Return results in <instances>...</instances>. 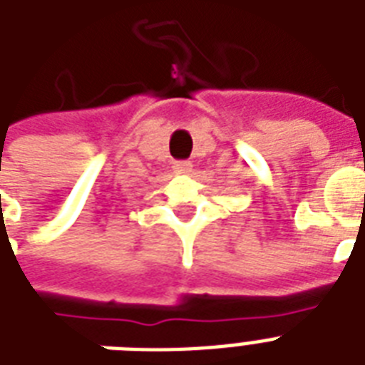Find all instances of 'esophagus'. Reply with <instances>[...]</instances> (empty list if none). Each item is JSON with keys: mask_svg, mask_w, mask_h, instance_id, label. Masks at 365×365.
Segmentation results:
<instances>
[{"mask_svg": "<svg viewBox=\"0 0 365 365\" xmlns=\"http://www.w3.org/2000/svg\"><path fill=\"white\" fill-rule=\"evenodd\" d=\"M172 168H174V172H180V174H187V172H191L193 165L189 160H176Z\"/></svg>", "mask_w": 365, "mask_h": 365, "instance_id": "esophagus-1", "label": "esophagus"}]
</instances>
